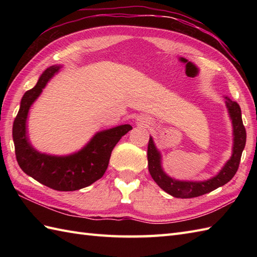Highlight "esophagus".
<instances>
[{"label":"esophagus","instance_id":"1","mask_svg":"<svg viewBox=\"0 0 257 257\" xmlns=\"http://www.w3.org/2000/svg\"><path fill=\"white\" fill-rule=\"evenodd\" d=\"M138 120H139V123H140V124H144V125H147V124H149V123H150V120H149L148 118H146V117H143V118H139Z\"/></svg>","mask_w":257,"mask_h":257}]
</instances>
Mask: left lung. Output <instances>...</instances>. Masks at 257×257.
Returning <instances> with one entry per match:
<instances>
[{
  "instance_id": "left-lung-1",
  "label": "left lung",
  "mask_w": 257,
  "mask_h": 257,
  "mask_svg": "<svg viewBox=\"0 0 257 257\" xmlns=\"http://www.w3.org/2000/svg\"><path fill=\"white\" fill-rule=\"evenodd\" d=\"M225 105L233 125L232 156L226 161L224 167L221 169L220 172L211 179L204 180V181H184V180H177L169 177L163 171L161 154L157 149L154 139L150 136L148 154H147V156H148L149 172L152 179L155 180V182L163 191H166L167 193L174 196V198L189 199L203 195L226 184L235 176L239 161H241L242 152L245 148V143H246V132H245L242 121V112L238 103L236 101H233L228 97H225Z\"/></svg>"
}]
</instances>
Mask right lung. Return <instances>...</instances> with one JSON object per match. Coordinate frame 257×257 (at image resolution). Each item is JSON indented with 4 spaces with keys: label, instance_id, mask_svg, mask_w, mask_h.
Segmentation results:
<instances>
[{
    "label": "right lung",
    "instance_id": "1",
    "mask_svg": "<svg viewBox=\"0 0 257 257\" xmlns=\"http://www.w3.org/2000/svg\"><path fill=\"white\" fill-rule=\"evenodd\" d=\"M61 68L62 65H54L45 69L37 84L22 97L13 123V141L16 160L27 176L54 190L76 191L88 187L103 176L114 146L133 127L121 124L98 132L84 148L72 155L53 156L37 151L27 136V116L31 106Z\"/></svg>",
    "mask_w": 257,
    "mask_h": 257
}]
</instances>
